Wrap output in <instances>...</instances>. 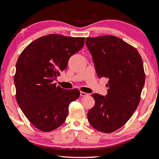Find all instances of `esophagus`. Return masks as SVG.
<instances>
[{"instance_id":"1","label":"esophagus","mask_w":159,"mask_h":159,"mask_svg":"<svg viewBox=\"0 0 159 159\" xmlns=\"http://www.w3.org/2000/svg\"><path fill=\"white\" fill-rule=\"evenodd\" d=\"M80 95L81 96H87V95H89V93H85V92H83V91H80Z\"/></svg>"}]
</instances>
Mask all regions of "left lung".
Wrapping results in <instances>:
<instances>
[{
  "label": "left lung",
  "instance_id": "1",
  "mask_svg": "<svg viewBox=\"0 0 159 159\" xmlns=\"http://www.w3.org/2000/svg\"><path fill=\"white\" fill-rule=\"evenodd\" d=\"M98 76L109 79L107 95H92L95 106L88 112L91 126L104 133L122 127L132 116L140 100L145 75L135 48L115 36L86 38Z\"/></svg>",
  "mask_w": 159,
  "mask_h": 159
}]
</instances>
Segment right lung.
I'll return each mask as SVG.
<instances>
[{
	"label": "right lung",
	"mask_w": 159,
	"mask_h": 159,
	"mask_svg": "<svg viewBox=\"0 0 159 159\" xmlns=\"http://www.w3.org/2000/svg\"><path fill=\"white\" fill-rule=\"evenodd\" d=\"M84 37L60 34L43 36L30 43L20 54L14 77L16 98L24 115L42 131H51L66 119L78 89L66 90L54 80L67 67L68 59L82 48Z\"/></svg>",
	"instance_id": "1"
}]
</instances>
